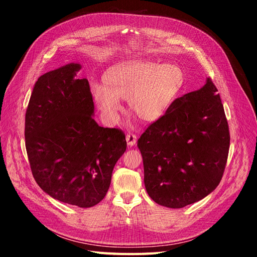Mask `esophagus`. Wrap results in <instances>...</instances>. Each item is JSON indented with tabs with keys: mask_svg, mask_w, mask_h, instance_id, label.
<instances>
[{
	"mask_svg": "<svg viewBox=\"0 0 257 257\" xmlns=\"http://www.w3.org/2000/svg\"><path fill=\"white\" fill-rule=\"evenodd\" d=\"M126 141L129 146H134L137 143V136L135 134H127Z\"/></svg>",
	"mask_w": 257,
	"mask_h": 257,
	"instance_id": "1",
	"label": "esophagus"
}]
</instances>
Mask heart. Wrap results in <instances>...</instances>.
<instances>
[{"instance_id":"1","label":"heart","mask_w":257,"mask_h":257,"mask_svg":"<svg viewBox=\"0 0 257 257\" xmlns=\"http://www.w3.org/2000/svg\"><path fill=\"white\" fill-rule=\"evenodd\" d=\"M184 74L172 64L130 61L112 68L104 85H94L92 94L98 110L110 122L116 121L121 104L143 121H155L167 112L183 85Z\"/></svg>"}]
</instances>
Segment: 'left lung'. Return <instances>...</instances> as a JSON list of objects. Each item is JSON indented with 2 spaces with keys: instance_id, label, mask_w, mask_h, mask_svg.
Listing matches in <instances>:
<instances>
[{
  "instance_id": "8db88e82",
  "label": "left lung",
  "mask_w": 257,
  "mask_h": 257,
  "mask_svg": "<svg viewBox=\"0 0 257 257\" xmlns=\"http://www.w3.org/2000/svg\"><path fill=\"white\" fill-rule=\"evenodd\" d=\"M228 123L210 78L174 100L138 140L146 191L170 208L198 202L218 187L228 157Z\"/></svg>"
}]
</instances>
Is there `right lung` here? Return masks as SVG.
I'll return each instance as SVG.
<instances>
[{
  "mask_svg": "<svg viewBox=\"0 0 257 257\" xmlns=\"http://www.w3.org/2000/svg\"><path fill=\"white\" fill-rule=\"evenodd\" d=\"M80 69L71 63L38 78L24 137L37 185L57 201L88 208L103 200L127 142L120 129L93 118V96L88 81L77 78Z\"/></svg>",
  "mask_w": 257,
  "mask_h": 257,
  "instance_id": "1",
  "label": "right lung"
}]
</instances>
